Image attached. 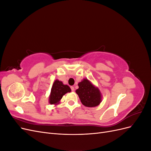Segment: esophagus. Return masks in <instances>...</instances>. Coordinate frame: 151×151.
<instances>
[{
	"label": "esophagus",
	"mask_w": 151,
	"mask_h": 151,
	"mask_svg": "<svg viewBox=\"0 0 151 151\" xmlns=\"http://www.w3.org/2000/svg\"><path fill=\"white\" fill-rule=\"evenodd\" d=\"M70 88H71V89H72V91H74L75 90V89H74V86H71V87H70Z\"/></svg>",
	"instance_id": "esophagus-1"
}]
</instances>
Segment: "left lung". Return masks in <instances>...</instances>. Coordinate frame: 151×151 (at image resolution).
Returning a JSON list of instances; mask_svg holds the SVG:
<instances>
[{
    "mask_svg": "<svg viewBox=\"0 0 151 151\" xmlns=\"http://www.w3.org/2000/svg\"><path fill=\"white\" fill-rule=\"evenodd\" d=\"M79 88L76 91L81 101L87 107H96L102 101V94L98 87L86 78L78 84Z\"/></svg>",
    "mask_w": 151,
    "mask_h": 151,
    "instance_id": "obj_1",
    "label": "left lung"
}]
</instances>
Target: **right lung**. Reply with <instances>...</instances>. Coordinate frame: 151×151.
Listing matches in <instances>:
<instances>
[{
    "instance_id": "1",
    "label": "right lung",
    "mask_w": 151,
    "mask_h": 151,
    "mask_svg": "<svg viewBox=\"0 0 151 151\" xmlns=\"http://www.w3.org/2000/svg\"><path fill=\"white\" fill-rule=\"evenodd\" d=\"M70 91L71 89L69 86L63 84L62 81L56 79L52 85L51 92L49 96V103L55 105L59 104L63 96L67 93H70Z\"/></svg>"
}]
</instances>
